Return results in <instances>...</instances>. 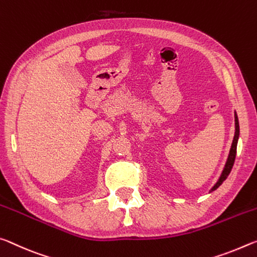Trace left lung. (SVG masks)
<instances>
[{"label": "left lung", "instance_id": "obj_1", "mask_svg": "<svg viewBox=\"0 0 257 257\" xmlns=\"http://www.w3.org/2000/svg\"><path fill=\"white\" fill-rule=\"evenodd\" d=\"M234 125H235L234 137H233L232 145H231L228 159H226L224 168H223V171H222V173L220 175V178H218L217 182L214 184V187L211 189V190H209V192L216 190V189L220 187L221 184L226 180L228 175L230 174L231 170H232V166H233V163H234V159H235V154H237V144H238V139H239V121H238V116H237V113H235V112H234Z\"/></svg>", "mask_w": 257, "mask_h": 257}]
</instances>
